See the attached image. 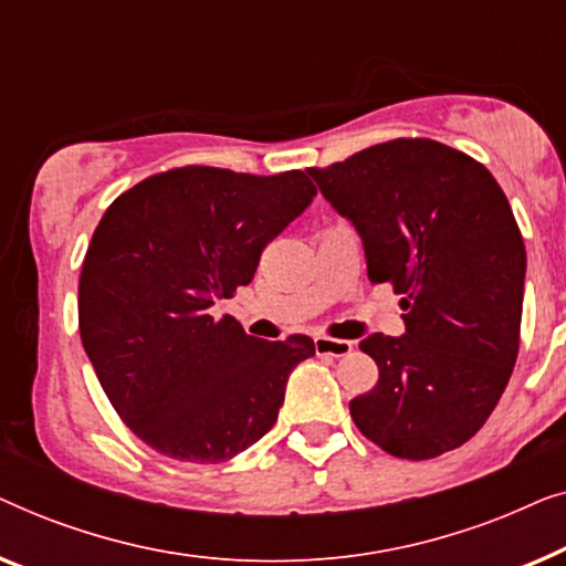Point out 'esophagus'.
<instances>
[{"label": "esophagus", "instance_id": "1", "mask_svg": "<svg viewBox=\"0 0 566 566\" xmlns=\"http://www.w3.org/2000/svg\"><path fill=\"white\" fill-rule=\"evenodd\" d=\"M354 352L352 340H340V338H331V336H315V354L317 356H346Z\"/></svg>", "mask_w": 566, "mask_h": 566}]
</instances>
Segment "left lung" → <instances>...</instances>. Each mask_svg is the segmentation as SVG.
Masks as SVG:
<instances>
[{"label":"left lung","mask_w":566,"mask_h":566,"mask_svg":"<svg viewBox=\"0 0 566 566\" xmlns=\"http://www.w3.org/2000/svg\"><path fill=\"white\" fill-rule=\"evenodd\" d=\"M307 174L359 230L369 282L408 310L405 336L359 344L379 379L348 402L356 428L397 459L459 449L518 359L525 245L505 192L480 161L431 138H395Z\"/></svg>","instance_id":"8db88e82"}]
</instances>
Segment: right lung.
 I'll return each instance as SVG.
<instances>
[{"mask_svg": "<svg viewBox=\"0 0 566 566\" xmlns=\"http://www.w3.org/2000/svg\"><path fill=\"white\" fill-rule=\"evenodd\" d=\"M313 197L300 169L181 166L138 181L102 214L78 276V333L107 400L150 449L218 464L276 423L313 338H253L210 305L253 280L266 243Z\"/></svg>", "mask_w": 566, "mask_h": 566, "instance_id": "right-lung-1", "label": "right lung"}]
</instances>
